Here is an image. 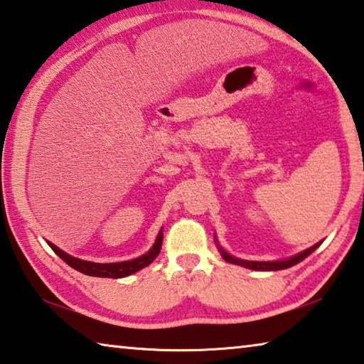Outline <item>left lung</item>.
Listing matches in <instances>:
<instances>
[{"label": "left lung", "mask_w": 364, "mask_h": 364, "mask_svg": "<svg viewBox=\"0 0 364 364\" xmlns=\"http://www.w3.org/2000/svg\"><path fill=\"white\" fill-rule=\"evenodd\" d=\"M319 244H321V242L315 244V245H313V247L306 249L304 252H300V254L294 255L291 258H286V260H278V262H249V260H241V258L231 257L226 250L221 249L220 245H218V249H220L221 257H223L228 263H234V264H239V267H244V268H249V269H257V271H278V269L291 268V267H294V264H297L301 260H305V258L310 255L311 252L315 250Z\"/></svg>", "instance_id": "8db88e82"}]
</instances>
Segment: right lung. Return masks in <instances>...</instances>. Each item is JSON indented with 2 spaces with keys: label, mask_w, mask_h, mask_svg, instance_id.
<instances>
[{
  "label": "right lung",
  "mask_w": 364,
  "mask_h": 364,
  "mask_svg": "<svg viewBox=\"0 0 364 364\" xmlns=\"http://www.w3.org/2000/svg\"><path fill=\"white\" fill-rule=\"evenodd\" d=\"M162 239H164V232H162V230H160L156 242H154V245L151 247V250L147 252V254L141 255L138 258H133V260L119 262V263H95V262L80 260V258L65 254L64 250H60L58 245H54L53 242H48V245L54 252H56V254L63 258V260L69 264V267L80 271V273L88 274V276H96V278L117 279V278H125V276L136 273V271L143 269L144 267H147V264H151L154 260H156L160 249H162Z\"/></svg>",
  "instance_id": "add662e5"
}]
</instances>
